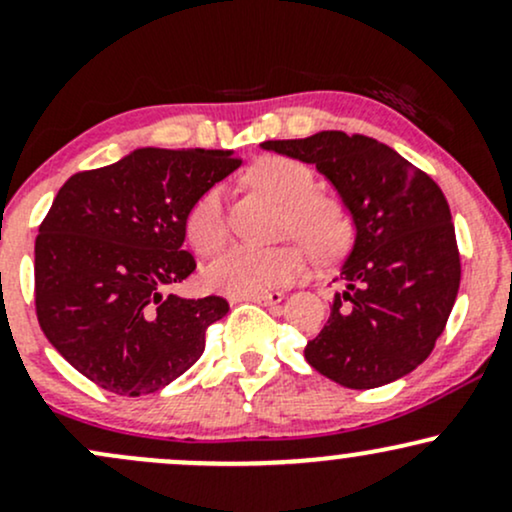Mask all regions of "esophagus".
Returning <instances> with one entry per match:
<instances>
[{
  "mask_svg": "<svg viewBox=\"0 0 512 512\" xmlns=\"http://www.w3.org/2000/svg\"><path fill=\"white\" fill-rule=\"evenodd\" d=\"M252 303H260V305H279L284 301V293L279 291H269V293H260V296H252Z\"/></svg>",
  "mask_w": 512,
  "mask_h": 512,
  "instance_id": "obj_1",
  "label": "esophagus"
}]
</instances>
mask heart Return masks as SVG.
<instances>
[{
  "label": "heart",
  "instance_id": "obj_1",
  "mask_svg": "<svg viewBox=\"0 0 512 512\" xmlns=\"http://www.w3.org/2000/svg\"><path fill=\"white\" fill-rule=\"evenodd\" d=\"M248 182L284 204L286 236H298L320 260L342 255L351 243L349 209L337 197L317 192L313 168L289 156H264L248 170ZM185 236L197 255H216L228 240V221L221 192L207 190L185 216ZM308 272V252L289 243L279 248H238L223 252L204 272L211 291L233 298H252L293 284Z\"/></svg>",
  "mask_w": 512,
  "mask_h": 512
}]
</instances>
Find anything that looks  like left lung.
<instances>
[{
  "label": "left lung",
  "mask_w": 512,
  "mask_h": 512,
  "mask_svg": "<svg viewBox=\"0 0 512 512\" xmlns=\"http://www.w3.org/2000/svg\"><path fill=\"white\" fill-rule=\"evenodd\" d=\"M262 146L313 163L356 223L354 250L339 274L346 289L305 344V361L351 390L411 373L436 346L460 289V250L443 190L363 134L327 129Z\"/></svg>",
  "instance_id": "1"
}]
</instances>
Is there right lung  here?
Segmentation results:
<instances>
[{
  "label": "right lung",
  "mask_w": 512,
  "mask_h": 512,
  "mask_svg": "<svg viewBox=\"0 0 512 512\" xmlns=\"http://www.w3.org/2000/svg\"><path fill=\"white\" fill-rule=\"evenodd\" d=\"M240 163L231 151L137 149L60 187L35 238V315L91 383L151 395L202 356L226 298L168 289L197 267L182 250L187 211Z\"/></svg>",
  "instance_id": "right-lung-1"
}]
</instances>
